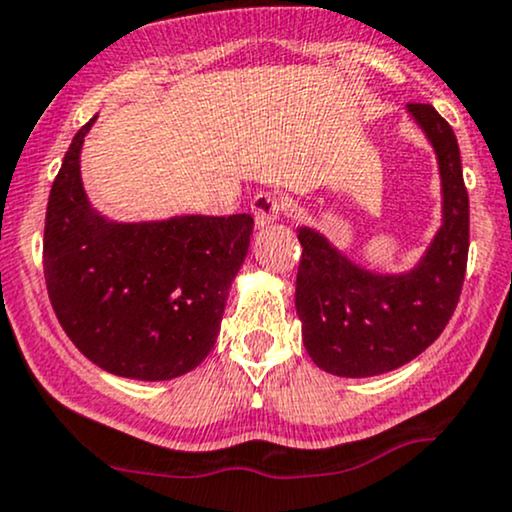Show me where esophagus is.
Listing matches in <instances>:
<instances>
[{"label": "esophagus", "instance_id": "34e87169", "mask_svg": "<svg viewBox=\"0 0 512 512\" xmlns=\"http://www.w3.org/2000/svg\"><path fill=\"white\" fill-rule=\"evenodd\" d=\"M251 210H254L258 227L273 225V222H278L282 215V201L278 196L261 191V194H256L254 201H251Z\"/></svg>", "mask_w": 512, "mask_h": 512}]
</instances>
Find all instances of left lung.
Segmentation results:
<instances>
[{"mask_svg": "<svg viewBox=\"0 0 512 512\" xmlns=\"http://www.w3.org/2000/svg\"><path fill=\"white\" fill-rule=\"evenodd\" d=\"M407 112L436 150L443 225L422 261L400 275H381L350 261L311 227H299L297 314L309 357L333 376L366 378L412 362L448 326L458 306L470 249V198L458 138L431 105Z\"/></svg>", "mask_w": 512, "mask_h": 512, "instance_id": "8db88e82", "label": "left lung"}]
</instances>
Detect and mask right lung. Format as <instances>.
I'll use <instances>...</instances> for the list:
<instances>
[{"mask_svg":"<svg viewBox=\"0 0 512 512\" xmlns=\"http://www.w3.org/2000/svg\"><path fill=\"white\" fill-rule=\"evenodd\" d=\"M78 129L45 215L47 294L64 333L93 364L136 381H170L213 350L254 218L177 215L114 222L90 206Z\"/></svg>","mask_w":512,"mask_h":512,"instance_id":"1","label":"right lung"}]
</instances>
